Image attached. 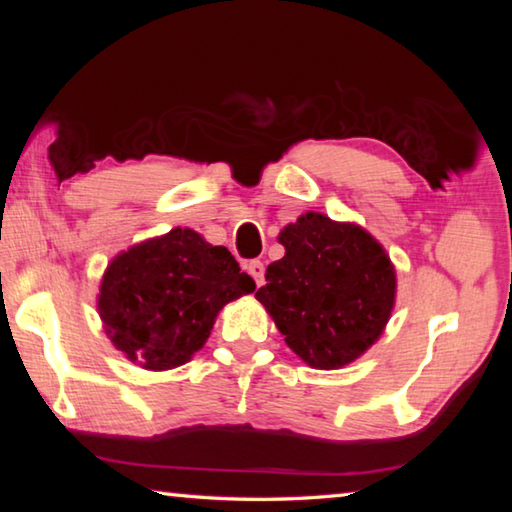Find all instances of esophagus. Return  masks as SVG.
<instances>
[{"label":"esophagus","instance_id":"34e87169","mask_svg":"<svg viewBox=\"0 0 512 512\" xmlns=\"http://www.w3.org/2000/svg\"><path fill=\"white\" fill-rule=\"evenodd\" d=\"M246 271H248V275H250V277H253L257 287H262V284H264V264H262V262H257V259H255V262H248Z\"/></svg>","mask_w":512,"mask_h":512}]
</instances>
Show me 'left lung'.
Returning a JSON list of instances; mask_svg holds the SVG:
<instances>
[{
  "instance_id": "obj_1",
  "label": "left lung",
  "mask_w": 512,
  "mask_h": 512,
  "mask_svg": "<svg viewBox=\"0 0 512 512\" xmlns=\"http://www.w3.org/2000/svg\"><path fill=\"white\" fill-rule=\"evenodd\" d=\"M284 257L268 264L262 302L284 343L311 368L336 370L372 348L395 307L386 248L357 223L305 212L284 225Z\"/></svg>"
}]
</instances>
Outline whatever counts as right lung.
<instances>
[{"label":"right lung","mask_w":512,"mask_h":512,"mask_svg":"<svg viewBox=\"0 0 512 512\" xmlns=\"http://www.w3.org/2000/svg\"><path fill=\"white\" fill-rule=\"evenodd\" d=\"M255 291L228 248L192 228L140 241L112 257L97 309L110 343L144 370L187 363L210 339L228 302Z\"/></svg>","instance_id":"right-lung-1"}]
</instances>
